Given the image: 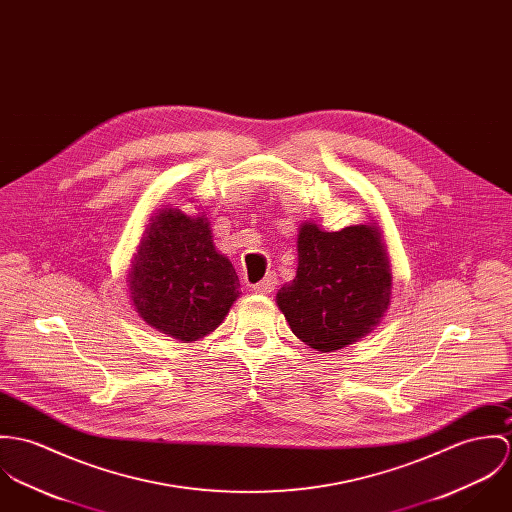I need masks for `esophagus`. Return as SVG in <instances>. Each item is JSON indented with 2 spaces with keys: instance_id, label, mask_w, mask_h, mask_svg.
<instances>
[{
  "instance_id": "esophagus-1",
  "label": "esophagus",
  "mask_w": 512,
  "mask_h": 512,
  "mask_svg": "<svg viewBox=\"0 0 512 512\" xmlns=\"http://www.w3.org/2000/svg\"><path fill=\"white\" fill-rule=\"evenodd\" d=\"M277 286V277L275 275H267L261 283L253 284V290L259 292V294H269L273 292Z\"/></svg>"
}]
</instances>
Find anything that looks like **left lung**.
I'll use <instances>...</instances> for the list:
<instances>
[{"label": "left lung", "mask_w": 512, "mask_h": 512, "mask_svg": "<svg viewBox=\"0 0 512 512\" xmlns=\"http://www.w3.org/2000/svg\"><path fill=\"white\" fill-rule=\"evenodd\" d=\"M296 277L277 292V306L292 334L330 353L369 336L387 316L393 269L375 220L341 231L298 228Z\"/></svg>", "instance_id": "8db88e82"}]
</instances>
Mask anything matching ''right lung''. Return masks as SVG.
Listing matches in <instances>:
<instances>
[{"label": "right lung", "instance_id": "1", "mask_svg": "<svg viewBox=\"0 0 512 512\" xmlns=\"http://www.w3.org/2000/svg\"><path fill=\"white\" fill-rule=\"evenodd\" d=\"M125 277L139 318L182 343L212 334L241 294L231 261L216 251L206 212L188 216L172 206L147 220Z\"/></svg>", "mask_w": 512, "mask_h": 512}]
</instances>
